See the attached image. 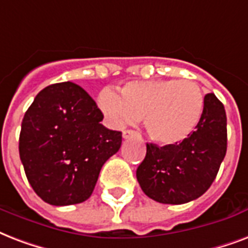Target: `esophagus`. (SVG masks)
<instances>
[{"instance_id": "obj_1", "label": "esophagus", "mask_w": 248, "mask_h": 248, "mask_svg": "<svg viewBox=\"0 0 248 248\" xmlns=\"http://www.w3.org/2000/svg\"><path fill=\"white\" fill-rule=\"evenodd\" d=\"M137 135V131H134V130H124V132H122V137H124V139H128V138H132Z\"/></svg>"}]
</instances>
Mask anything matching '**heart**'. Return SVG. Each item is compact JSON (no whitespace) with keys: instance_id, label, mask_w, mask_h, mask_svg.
<instances>
[{"instance_id":"heart-1","label":"heart","mask_w":248,"mask_h":248,"mask_svg":"<svg viewBox=\"0 0 248 248\" xmlns=\"http://www.w3.org/2000/svg\"><path fill=\"white\" fill-rule=\"evenodd\" d=\"M99 107L114 126L144 117L149 137L162 145L178 144L195 131L204 111L202 88L191 79L139 80L124 84L121 96L104 91Z\"/></svg>"}]
</instances>
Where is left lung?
Here are the masks:
<instances>
[{
  "mask_svg": "<svg viewBox=\"0 0 248 248\" xmlns=\"http://www.w3.org/2000/svg\"><path fill=\"white\" fill-rule=\"evenodd\" d=\"M228 144L226 113L215 93L204 96L198 127L178 144L147 143L137 178L151 199L162 204H185L198 199L216 178Z\"/></svg>",
  "mask_w": 248,
  "mask_h": 248,
  "instance_id": "left-lung-1",
  "label": "left lung"
}]
</instances>
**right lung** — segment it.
Masks as SVG:
<instances>
[{"label": "right lung", "mask_w": 248, "mask_h": 248, "mask_svg": "<svg viewBox=\"0 0 248 248\" xmlns=\"http://www.w3.org/2000/svg\"><path fill=\"white\" fill-rule=\"evenodd\" d=\"M103 118L75 83H57L37 93L22 121L19 156L45 203L78 204L93 192L100 170L122 143V132L103 126Z\"/></svg>", "instance_id": "right-lung-1"}]
</instances>
